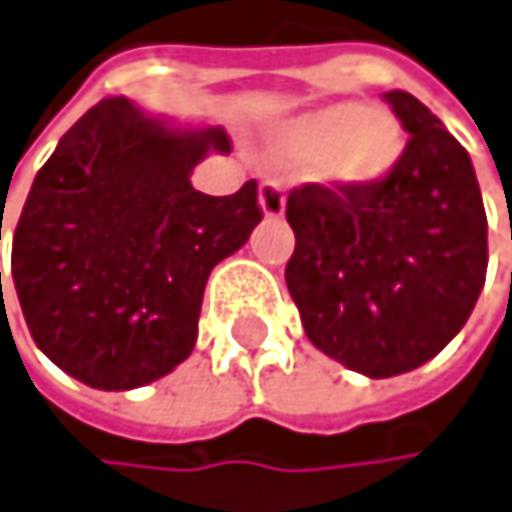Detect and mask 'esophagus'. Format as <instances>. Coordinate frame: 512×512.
Masks as SVG:
<instances>
[{
  "label": "esophagus",
  "mask_w": 512,
  "mask_h": 512,
  "mask_svg": "<svg viewBox=\"0 0 512 512\" xmlns=\"http://www.w3.org/2000/svg\"><path fill=\"white\" fill-rule=\"evenodd\" d=\"M258 202H261V211L267 218H282L285 214V193H282V184L279 181H264L261 190H258Z\"/></svg>",
  "instance_id": "34e87169"
}]
</instances>
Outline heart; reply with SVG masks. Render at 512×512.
Listing matches in <instances>:
<instances>
[{
  "label": "heart",
  "mask_w": 512,
  "mask_h": 512,
  "mask_svg": "<svg viewBox=\"0 0 512 512\" xmlns=\"http://www.w3.org/2000/svg\"><path fill=\"white\" fill-rule=\"evenodd\" d=\"M273 141L285 162L310 165L313 178L344 193L378 187L405 153V134L396 116L353 101L291 119Z\"/></svg>",
  "instance_id": "obj_1"
}]
</instances>
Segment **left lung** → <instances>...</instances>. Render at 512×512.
Returning a JSON list of instances; mask_svg holds the SVG:
<instances>
[{
    "instance_id": "1",
    "label": "left lung",
    "mask_w": 512,
    "mask_h": 512,
    "mask_svg": "<svg viewBox=\"0 0 512 512\" xmlns=\"http://www.w3.org/2000/svg\"><path fill=\"white\" fill-rule=\"evenodd\" d=\"M411 134L387 181L362 193H288L285 285L316 350L365 378L433 359L485 285L488 221L467 150L408 91H387Z\"/></svg>"
}]
</instances>
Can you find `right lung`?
Returning a JSON list of instances; mask_svg holds the SVG:
<instances>
[{
	"mask_svg": "<svg viewBox=\"0 0 512 512\" xmlns=\"http://www.w3.org/2000/svg\"><path fill=\"white\" fill-rule=\"evenodd\" d=\"M208 153H230L224 128L107 97L39 168L11 279L36 347L70 378L134 390L193 353L208 273L261 224L254 181L233 196L193 190Z\"/></svg>",
	"mask_w": 512,
	"mask_h": 512,
	"instance_id": "obj_1",
	"label": "right lung"
}]
</instances>
